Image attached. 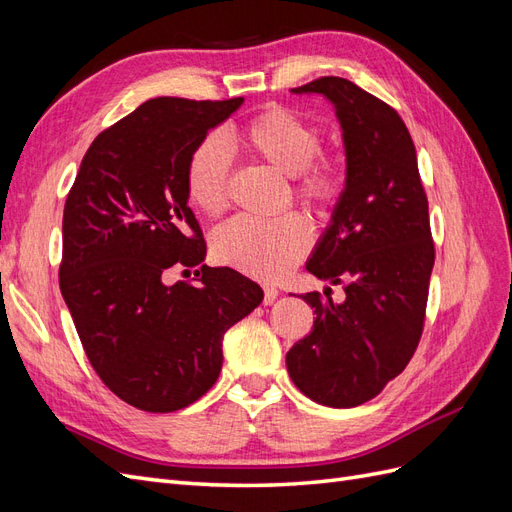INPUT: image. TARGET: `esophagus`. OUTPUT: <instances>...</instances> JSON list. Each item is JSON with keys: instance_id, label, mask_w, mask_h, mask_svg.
<instances>
[{"instance_id": "1", "label": "esophagus", "mask_w": 512, "mask_h": 512, "mask_svg": "<svg viewBox=\"0 0 512 512\" xmlns=\"http://www.w3.org/2000/svg\"><path fill=\"white\" fill-rule=\"evenodd\" d=\"M277 294H280V290L275 286H265V305H271L277 299Z\"/></svg>"}]
</instances>
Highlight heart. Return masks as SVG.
<instances>
[{
	"mask_svg": "<svg viewBox=\"0 0 512 512\" xmlns=\"http://www.w3.org/2000/svg\"><path fill=\"white\" fill-rule=\"evenodd\" d=\"M241 145L260 162L292 179L294 194L305 205L331 209L346 185V162L320 156V130L288 106H269L239 130ZM230 151L222 136L200 141L185 168V188L192 203L218 215L228 203ZM312 230L297 213L277 220L235 218L218 228L213 254L224 265L258 280H280L307 254Z\"/></svg>",
	"mask_w": 512,
	"mask_h": 512,
	"instance_id": "b5f03b06",
	"label": "heart"
}]
</instances>
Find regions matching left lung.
Masks as SVG:
<instances>
[{"label": "left lung", "mask_w": 512, "mask_h": 512, "mask_svg": "<svg viewBox=\"0 0 512 512\" xmlns=\"http://www.w3.org/2000/svg\"><path fill=\"white\" fill-rule=\"evenodd\" d=\"M292 94L327 98L342 128L346 185L305 269L344 284L346 299L303 294L314 329L286 354L297 389L354 408L406 369L423 333L433 241L412 136L397 111L339 76Z\"/></svg>", "instance_id": "left-lung-1"}]
</instances>
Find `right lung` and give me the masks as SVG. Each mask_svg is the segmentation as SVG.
Wrapping results in <instances>:
<instances>
[{"instance_id": "right-lung-1", "label": "right lung", "mask_w": 512, "mask_h": 512, "mask_svg": "<svg viewBox=\"0 0 512 512\" xmlns=\"http://www.w3.org/2000/svg\"><path fill=\"white\" fill-rule=\"evenodd\" d=\"M243 98H156L100 132L64 207L59 288L96 374L145 412L194 404L222 369V339L262 303V288L230 267H207L188 207L194 147ZM175 264L201 265L196 285L168 287Z\"/></svg>"}]
</instances>
